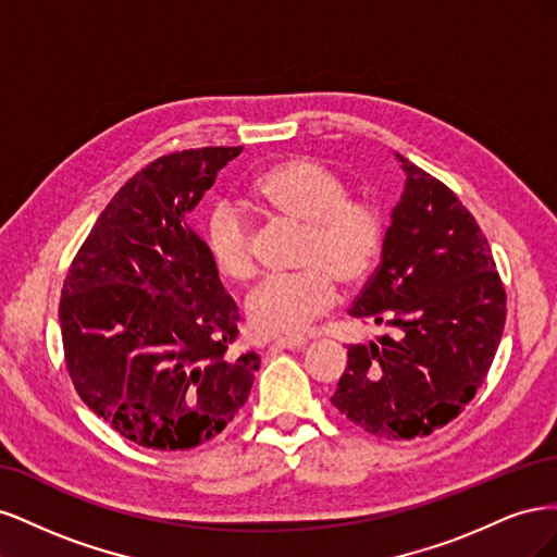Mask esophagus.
Returning a JSON list of instances; mask_svg holds the SVG:
<instances>
[{
    "mask_svg": "<svg viewBox=\"0 0 557 557\" xmlns=\"http://www.w3.org/2000/svg\"><path fill=\"white\" fill-rule=\"evenodd\" d=\"M309 342L307 339H301V336H283V339H276L274 344H272V350L274 348H288V350H293V348H305Z\"/></svg>",
    "mask_w": 557,
    "mask_h": 557,
    "instance_id": "34e87169",
    "label": "esophagus"
}]
</instances>
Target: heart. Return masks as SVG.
<instances>
[{
	"label": "heart",
	"instance_id": "b5f03b06",
	"mask_svg": "<svg viewBox=\"0 0 557 557\" xmlns=\"http://www.w3.org/2000/svg\"><path fill=\"white\" fill-rule=\"evenodd\" d=\"M344 176L313 158H293L262 172L250 195L264 211L301 227L299 272L264 278L248 295L250 325L262 334H299L372 272L385 239L374 199L350 197ZM207 248L218 272L244 281L256 272L250 230L242 211L218 205L207 221Z\"/></svg>",
	"mask_w": 557,
	"mask_h": 557
}]
</instances>
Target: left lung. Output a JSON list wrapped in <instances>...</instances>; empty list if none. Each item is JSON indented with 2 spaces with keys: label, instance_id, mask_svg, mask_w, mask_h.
Segmentation results:
<instances>
[{
  "label": "left lung",
  "instance_id": "left-lung-1",
  "mask_svg": "<svg viewBox=\"0 0 557 557\" xmlns=\"http://www.w3.org/2000/svg\"><path fill=\"white\" fill-rule=\"evenodd\" d=\"M395 158L407 181L381 264L348 311L391 332L348 346L332 404L369 434L416 440L474 399L502 339L507 295L493 250L458 195Z\"/></svg>",
  "mask_w": 557,
  "mask_h": 557
}]
</instances>
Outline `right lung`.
I'll return each instance as SVG.
<instances>
[{"label":"right lung","instance_id":"right-lung-1","mask_svg":"<svg viewBox=\"0 0 557 557\" xmlns=\"http://www.w3.org/2000/svg\"><path fill=\"white\" fill-rule=\"evenodd\" d=\"M242 146L162 156L99 213L66 272V372L88 409L125 440L188 450L239 413L258 352L230 350L239 311L190 213Z\"/></svg>","mask_w":557,"mask_h":557}]
</instances>
